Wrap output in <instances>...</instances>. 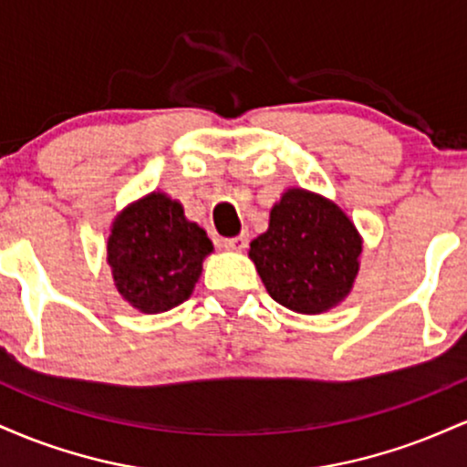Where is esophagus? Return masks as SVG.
<instances>
[{
    "label": "esophagus",
    "instance_id": "obj_1",
    "mask_svg": "<svg viewBox=\"0 0 467 467\" xmlns=\"http://www.w3.org/2000/svg\"><path fill=\"white\" fill-rule=\"evenodd\" d=\"M223 248L230 252H244L248 248V234H239V237L223 239Z\"/></svg>",
    "mask_w": 467,
    "mask_h": 467
}]
</instances>
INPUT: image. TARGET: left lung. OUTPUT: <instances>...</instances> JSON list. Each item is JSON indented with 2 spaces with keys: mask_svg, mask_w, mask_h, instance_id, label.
I'll list each match as a JSON object with an SVG mask.
<instances>
[{
  "mask_svg": "<svg viewBox=\"0 0 467 467\" xmlns=\"http://www.w3.org/2000/svg\"><path fill=\"white\" fill-rule=\"evenodd\" d=\"M362 234L336 202L292 186L270 211L248 256L272 298L296 314L334 309L351 294L362 259Z\"/></svg>",
  "mask_w": 467,
  "mask_h": 467,
  "instance_id": "1",
  "label": "left lung"
}]
</instances>
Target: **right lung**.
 <instances>
[{"mask_svg": "<svg viewBox=\"0 0 467 467\" xmlns=\"http://www.w3.org/2000/svg\"><path fill=\"white\" fill-rule=\"evenodd\" d=\"M213 252L206 230L162 191L127 203L107 237V265L122 301L142 314H162L191 296Z\"/></svg>", "mask_w": 467, "mask_h": 467, "instance_id": "1", "label": "right lung"}]
</instances>
